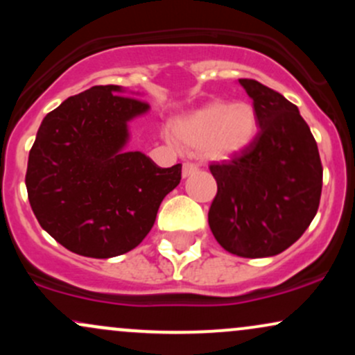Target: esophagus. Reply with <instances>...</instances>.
I'll return each mask as SVG.
<instances>
[{
  "label": "esophagus",
  "mask_w": 355,
  "mask_h": 355,
  "mask_svg": "<svg viewBox=\"0 0 355 355\" xmlns=\"http://www.w3.org/2000/svg\"><path fill=\"white\" fill-rule=\"evenodd\" d=\"M197 170H198V166H197V165L191 164V162H185V164H183L182 173H183V177H190V175L197 172Z\"/></svg>",
  "instance_id": "esophagus-1"
}]
</instances>
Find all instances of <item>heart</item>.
<instances>
[{"mask_svg": "<svg viewBox=\"0 0 355 355\" xmlns=\"http://www.w3.org/2000/svg\"><path fill=\"white\" fill-rule=\"evenodd\" d=\"M173 133L191 152L214 160H227L245 152L257 133L255 108L247 101L214 103L175 121Z\"/></svg>", "mask_w": 355, "mask_h": 355, "instance_id": "obj_1", "label": "heart"}]
</instances>
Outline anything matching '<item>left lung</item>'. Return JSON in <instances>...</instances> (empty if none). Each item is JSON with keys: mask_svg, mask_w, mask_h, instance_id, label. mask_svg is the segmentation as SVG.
Here are the masks:
<instances>
[{"mask_svg": "<svg viewBox=\"0 0 355 355\" xmlns=\"http://www.w3.org/2000/svg\"><path fill=\"white\" fill-rule=\"evenodd\" d=\"M239 81L254 100L259 132L245 152L209 166L217 182L209 225L230 254L260 259L284 252L311 225L322 162L294 103L257 80Z\"/></svg>", "mask_w": 355, "mask_h": 355, "instance_id": "left-lung-1", "label": "left lung"}]
</instances>
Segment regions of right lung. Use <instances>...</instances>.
Returning a JSON list of instances; mask_svg holds the SVG:
<instances>
[{
	"instance_id": "1",
	"label": "right lung",
	"mask_w": 355,
	"mask_h": 355,
	"mask_svg": "<svg viewBox=\"0 0 355 355\" xmlns=\"http://www.w3.org/2000/svg\"><path fill=\"white\" fill-rule=\"evenodd\" d=\"M100 85L48 113L30 150L26 190L40 225L68 250L108 259L133 250L158 207L180 183L182 165L162 168L125 152L126 123L148 103Z\"/></svg>"
}]
</instances>
